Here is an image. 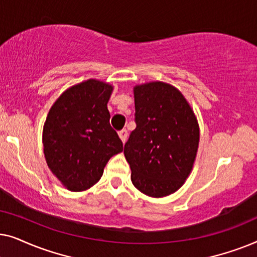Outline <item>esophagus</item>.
Here are the masks:
<instances>
[{"label":"esophagus","mask_w":257,"mask_h":257,"mask_svg":"<svg viewBox=\"0 0 257 257\" xmlns=\"http://www.w3.org/2000/svg\"><path fill=\"white\" fill-rule=\"evenodd\" d=\"M118 135H119V138L121 139V142L125 143L126 139H127V131L124 128V130H121V131H119Z\"/></svg>","instance_id":"34e87169"}]
</instances>
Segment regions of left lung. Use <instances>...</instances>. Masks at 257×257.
<instances>
[{
	"label": "left lung",
	"mask_w": 257,
	"mask_h": 257,
	"mask_svg": "<svg viewBox=\"0 0 257 257\" xmlns=\"http://www.w3.org/2000/svg\"><path fill=\"white\" fill-rule=\"evenodd\" d=\"M135 121L124 154L132 184L161 198L179 189L191 173L199 146V125L179 90L154 82L135 87Z\"/></svg>",
	"instance_id": "left-lung-1"
}]
</instances>
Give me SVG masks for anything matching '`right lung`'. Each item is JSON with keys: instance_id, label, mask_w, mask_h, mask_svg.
Returning a JSON list of instances; mask_svg holds the SVG:
<instances>
[{"instance_id": "obj_1", "label": "right lung", "mask_w": 257, "mask_h": 257, "mask_svg": "<svg viewBox=\"0 0 257 257\" xmlns=\"http://www.w3.org/2000/svg\"><path fill=\"white\" fill-rule=\"evenodd\" d=\"M112 86L90 79L66 90L49 112L43 128L49 168L70 191L92 187L108 159L122 151L110 125Z\"/></svg>"}]
</instances>
